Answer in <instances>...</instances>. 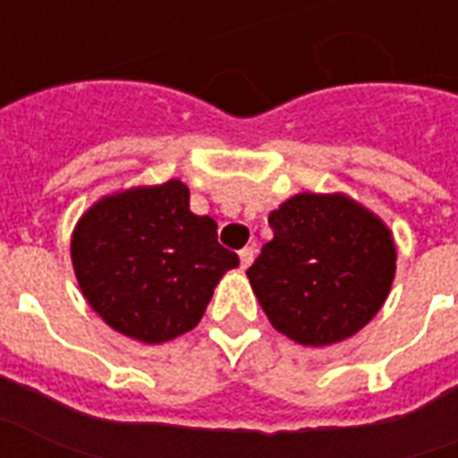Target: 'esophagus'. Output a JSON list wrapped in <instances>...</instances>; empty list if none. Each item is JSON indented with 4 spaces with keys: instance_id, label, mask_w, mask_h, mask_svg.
Returning <instances> with one entry per match:
<instances>
[{
    "instance_id": "obj_1",
    "label": "esophagus",
    "mask_w": 458,
    "mask_h": 458,
    "mask_svg": "<svg viewBox=\"0 0 458 458\" xmlns=\"http://www.w3.org/2000/svg\"><path fill=\"white\" fill-rule=\"evenodd\" d=\"M239 259H242V268H249L256 259V249L253 246H243L242 251H239Z\"/></svg>"
}]
</instances>
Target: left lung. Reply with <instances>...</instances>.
I'll use <instances>...</instances> for the list:
<instances>
[{
    "mask_svg": "<svg viewBox=\"0 0 458 458\" xmlns=\"http://www.w3.org/2000/svg\"><path fill=\"white\" fill-rule=\"evenodd\" d=\"M268 225L273 239L246 276L270 325L305 346L369 325L395 276L393 236L378 216L344 195L302 192Z\"/></svg>",
    "mask_w": 458,
    "mask_h": 458,
    "instance_id": "obj_1",
    "label": "left lung"
}]
</instances>
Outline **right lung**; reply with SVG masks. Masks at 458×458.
I'll list each match as a JSON object with an SVG mask.
<instances>
[{"instance_id":"1","label":"right lung","mask_w":458,"mask_h":458,"mask_svg":"<svg viewBox=\"0 0 458 458\" xmlns=\"http://www.w3.org/2000/svg\"><path fill=\"white\" fill-rule=\"evenodd\" d=\"M70 249L89 307L146 344L190 332L219 278L239 266L216 242L215 219L190 212L180 180L99 199L75 226Z\"/></svg>"}]
</instances>
